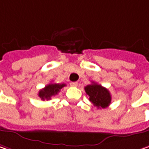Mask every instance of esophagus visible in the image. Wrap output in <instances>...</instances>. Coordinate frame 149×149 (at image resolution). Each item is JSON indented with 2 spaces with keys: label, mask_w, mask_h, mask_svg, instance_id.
Instances as JSON below:
<instances>
[{
  "label": "esophagus",
  "mask_w": 149,
  "mask_h": 149,
  "mask_svg": "<svg viewBox=\"0 0 149 149\" xmlns=\"http://www.w3.org/2000/svg\"><path fill=\"white\" fill-rule=\"evenodd\" d=\"M77 84H78V83H77V81H72V82H71V83H70V85H71V86H72V87H77Z\"/></svg>",
  "instance_id": "obj_1"
}]
</instances>
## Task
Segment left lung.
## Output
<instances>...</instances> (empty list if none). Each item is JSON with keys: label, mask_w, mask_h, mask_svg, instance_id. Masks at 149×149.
I'll return each mask as SVG.
<instances>
[{"label": "left lung", "mask_w": 149, "mask_h": 149, "mask_svg": "<svg viewBox=\"0 0 149 149\" xmlns=\"http://www.w3.org/2000/svg\"><path fill=\"white\" fill-rule=\"evenodd\" d=\"M84 89L89 97V101L93 102L94 106L98 108H106L110 105L112 97L107 88L97 83L92 82V84L87 85Z\"/></svg>", "instance_id": "1"}]
</instances>
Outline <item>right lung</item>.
<instances>
[{
    "mask_svg": "<svg viewBox=\"0 0 149 149\" xmlns=\"http://www.w3.org/2000/svg\"><path fill=\"white\" fill-rule=\"evenodd\" d=\"M66 84H58V83H50L44 88L39 91L38 96L42 100H50L52 96H55L60 92L62 87H65Z\"/></svg>",
    "mask_w": 149,
    "mask_h": 149,
    "instance_id": "right-lung-1",
    "label": "right lung"
}]
</instances>
